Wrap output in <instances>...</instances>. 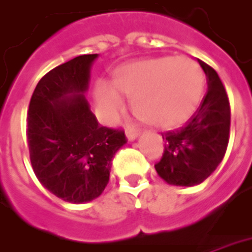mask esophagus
Segmentation results:
<instances>
[{"instance_id": "esophagus-1", "label": "esophagus", "mask_w": 252, "mask_h": 252, "mask_svg": "<svg viewBox=\"0 0 252 252\" xmlns=\"http://www.w3.org/2000/svg\"><path fill=\"white\" fill-rule=\"evenodd\" d=\"M139 134H141V130H138V128H127L126 130V135H127L128 141H134Z\"/></svg>"}]
</instances>
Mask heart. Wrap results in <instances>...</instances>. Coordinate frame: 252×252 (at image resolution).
<instances>
[{
	"label": "heart",
	"instance_id": "obj_1",
	"mask_svg": "<svg viewBox=\"0 0 252 252\" xmlns=\"http://www.w3.org/2000/svg\"><path fill=\"white\" fill-rule=\"evenodd\" d=\"M205 82V73L194 60L162 57L121 66L113 73L115 86L99 81L94 93L106 114L124 110L121 92L131 99L133 113L141 121L174 128L194 115L203 97Z\"/></svg>",
	"mask_w": 252,
	"mask_h": 252
}]
</instances>
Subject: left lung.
<instances>
[{
    "label": "left lung",
    "instance_id": "obj_1",
    "mask_svg": "<svg viewBox=\"0 0 252 252\" xmlns=\"http://www.w3.org/2000/svg\"><path fill=\"white\" fill-rule=\"evenodd\" d=\"M207 78V93L183 127L162 133L163 155L155 170L175 186L199 185L211 175L226 154L230 138V102L215 70L200 61Z\"/></svg>",
    "mask_w": 252,
    "mask_h": 252
}]
</instances>
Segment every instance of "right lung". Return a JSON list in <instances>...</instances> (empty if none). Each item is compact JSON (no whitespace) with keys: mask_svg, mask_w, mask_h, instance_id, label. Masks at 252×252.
<instances>
[{"mask_svg":"<svg viewBox=\"0 0 252 252\" xmlns=\"http://www.w3.org/2000/svg\"><path fill=\"white\" fill-rule=\"evenodd\" d=\"M98 54H83L39 79L28 110L32 167L43 187L70 203L101 195L111 159L127 142L124 130L98 124L85 93Z\"/></svg>","mask_w":252,"mask_h":252,"instance_id":"add662e5","label":"right lung"}]
</instances>
